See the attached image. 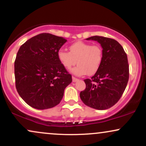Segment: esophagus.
I'll return each mask as SVG.
<instances>
[{
  "instance_id": "esophagus-1",
  "label": "esophagus",
  "mask_w": 146,
  "mask_h": 146,
  "mask_svg": "<svg viewBox=\"0 0 146 146\" xmlns=\"http://www.w3.org/2000/svg\"><path fill=\"white\" fill-rule=\"evenodd\" d=\"M72 79H73V82H77L78 80V78H75V77H72Z\"/></svg>"
}]
</instances>
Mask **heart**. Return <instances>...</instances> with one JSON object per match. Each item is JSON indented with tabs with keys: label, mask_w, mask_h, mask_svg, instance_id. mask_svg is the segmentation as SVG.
Wrapping results in <instances>:
<instances>
[{
	"label": "heart",
	"mask_w": 146,
	"mask_h": 146,
	"mask_svg": "<svg viewBox=\"0 0 146 146\" xmlns=\"http://www.w3.org/2000/svg\"><path fill=\"white\" fill-rule=\"evenodd\" d=\"M58 59L66 69L69 70L77 63L78 66L72 70L75 75L81 76L88 73L94 75L101 66L103 51L99 45L78 41L69 46V52L64 49L58 51Z\"/></svg>",
	"instance_id": "obj_1"
}]
</instances>
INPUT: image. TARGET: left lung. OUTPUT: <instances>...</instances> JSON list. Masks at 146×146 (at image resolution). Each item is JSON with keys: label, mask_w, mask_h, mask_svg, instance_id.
<instances>
[{"label": "left lung", "mask_w": 146, "mask_h": 146, "mask_svg": "<svg viewBox=\"0 0 146 146\" xmlns=\"http://www.w3.org/2000/svg\"><path fill=\"white\" fill-rule=\"evenodd\" d=\"M98 41L103 48L100 69L90 79L84 80L85 90L80 98L85 105L98 110L113 106L119 100L129 79L128 58L119 43L112 38L95 36L86 38Z\"/></svg>", "instance_id": "left-lung-1"}]
</instances>
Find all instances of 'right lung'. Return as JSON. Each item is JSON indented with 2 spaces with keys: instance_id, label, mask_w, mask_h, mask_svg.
<instances>
[{
  "instance_id": "1",
  "label": "right lung",
  "mask_w": 146,
  "mask_h": 146,
  "mask_svg": "<svg viewBox=\"0 0 146 146\" xmlns=\"http://www.w3.org/2000/svg\"><path fill=\"white\" fill-rule=\"evenodd\" d=\"M67 41L43 33L21 45L14 62L16 88L33 108L47 109L59 104L72 76L58 59V51Z\"/></svg>"
}]
</instances>
